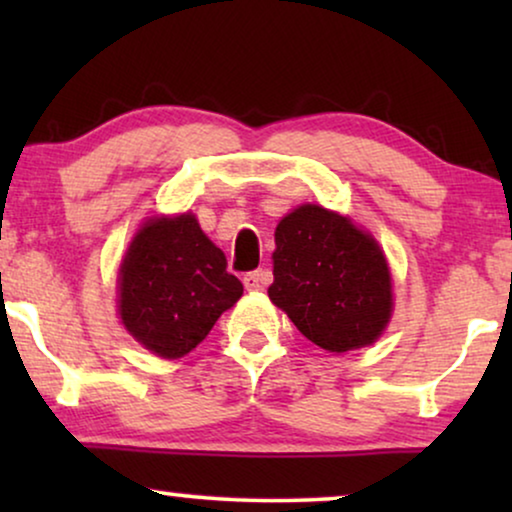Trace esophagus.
<instances>
[{"label":"esophagus","mask_w":512,"mask_h":512,"mask_svg":"<svg viewBox=\"0 0 512 512\" xmlns=\"http://www.w3.org/2000/svg\"><path fill=\"white\" fill-rule=\"evenodd\" d=\"M244 289L247 291H261L265 284L270 282V272L268 270H254V272H247L244 275Z\"/></svg>","instance_id":"1"}]
</instances>
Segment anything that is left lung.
Returning a JSON list of instances; mask_svg holds the SVG:
<instances>
[{"label":"left lung","instance_id":"8db88e82","mask_svg":"<svg viewBox=\"0 0 512 512\" xmlns=\"http://www.w3.org/2000/svg\"><path fill=\"white\" fill-rule=\"evenodd\" d=\"M275 244L268 296L307 340L335 354L377 340L391 317V277L373 237L303 205L279 221Z\"/></svg>","mask_w":512,"mask_h":512}]
</instances>
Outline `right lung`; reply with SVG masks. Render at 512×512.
I'll list each match as a JSON object with an SVG mask.
<instances>
[{
  "instance_id": "add662e5",
  "label": "right lung",
  "mask_w": 512,
  "mask_h": 512,
  "mask_svg": "<svg viewBox=\"0 0 512 512\" xmlns=\"http://www.w3.org/2000/svg\"><path fill=\"white\" fill-rule=\"evenodd\" d=\"M226 254L193 214L151 219L121 265V319L132 338L163 359L200 345L216 319L242 296Z\"/></svg>"
}]
</instances>
